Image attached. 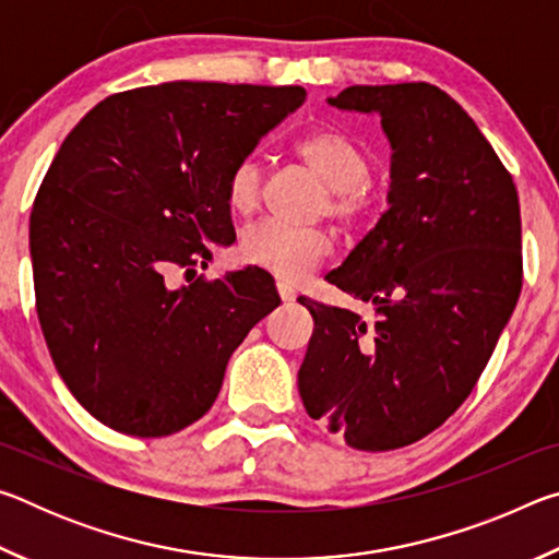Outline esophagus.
Masks as SVG:
<instances>
[{"mask_svg":"<svg viewBox=\"0 0 559 559\" xmlns=\"http://www.w3.org/2000/svg\"><path fill=\"white\" fill-rule=\"evenodd\" d=\"M276 290H278V296H281V300H283V302L296 300V290H293L290 283H286V281H278V283H276Z\"/></svg>","mask_w":559,"mask_h":559,"instance_id":"esophagus-1","label":"esophagus"}]
</instances>
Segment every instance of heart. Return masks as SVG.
<instances>
[{"label":"heart","instance_id":"b5f03b06","mask_svg":"<svg viewBox=\"0 0 559 559\" xmlns=\"http://www.w3.org/2000/svg\"><path fill=\"white\" fill-rule=\"evenodd\" d=\"M293 153L328 187L323 212L345 226L357 229L374 212L370 150L353 135L337 128H316L300 135ZM263 165L259 157L243 155L236 159L224 179L226 204L236 214H251L261 202ZM333 253V236L316 226H290L276 219H263L241 234L239 257L286 281L306 278Z\"/></svg>","mask_w":559,"mask_h":559}]
</instances>
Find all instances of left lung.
I'll use <instances>...</instances> for the list:
<instances>
[{
  "label": "left lung",
  "instance_id": "left-lung-1",
  "mask_svg": "<svg viewBox=\"0 0 559 559\" xmlns=\"http://www.w3.org/2000/svg\"><path fill=\"white\" fill-rule=\"evenodd\" d=\"M328 103L382 118L390 210L328 273L372 302V323L298 298L316 323L298 392L347 447L402 449L466 402L513 316L523 288L518 189L468 112L431 83L349 86Z\"/></svg>",
  "mask_w": 559,
  "mask_h": 559
}]
</instances>
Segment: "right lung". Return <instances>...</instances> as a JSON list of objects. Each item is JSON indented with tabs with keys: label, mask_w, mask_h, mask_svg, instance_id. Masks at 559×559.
Instances as JSON below:
<instances>
[{
	"label": "right lung",
	"mask_w": 559,
	"mask_h": 559,
	"mask_svg": "<svg viewBox=\"0 0 559 559\" xmlns=\"http://www.w3.org/2000/svg\"><path fill=\"white\" fill-rule=\"evenodd\" d=\"M302 100L300 86L173 81L108 96L66 135L29 222L36 313L61 380L106 427L150 439L194 424L281 302L261 269L165 276L236 239L226 173Z\"/></svg>",
	"instance_id": "obj_1"
}]
</instances>
